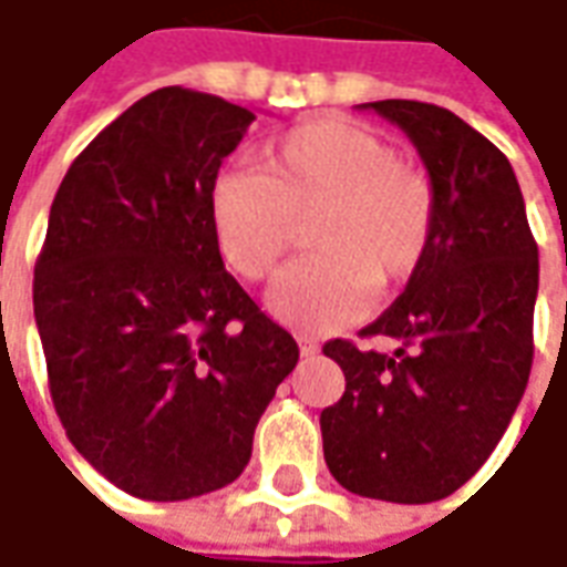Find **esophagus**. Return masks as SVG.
I'll return each instance as SVG.
<instances>
[{"instance_id": "34e87169", "label": "esophagus", "mask_w": 567, "mask_h": 567, "mask_svg": "<svg viewBox=\"0 0 567 567\" xmlns=\"http://www.w3.org/2000/svg\"><path fill=\"white\" fill-rule=\"evenodd\" d=\"M296 343H299V353H302V357H316L318 353V343L312 338H302V334H299Z\"/></svg>"}]
</instances>
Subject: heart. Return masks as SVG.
Listing matches in <instances>:
<instances>
[{"label":"heart","mask_w":567,"mask_h":567,"mask_svg":"<svg viewBox=\"0 0 567 567\" xmlns=\"http://www.w3.org/2000/svg\"><path fill=\"white\" fill-rule=\"evenodd\" d=\"M312 214L316 255L280 274L268 306L299 331H331L360 318L375 287L394 290L423 268L439 198L423 166L379 132L321 116L268 144L265 173H220L207 202L214 243L246 280L271 277L296 220Z\"/></svg>","instance_id":"1"}]
</instances>
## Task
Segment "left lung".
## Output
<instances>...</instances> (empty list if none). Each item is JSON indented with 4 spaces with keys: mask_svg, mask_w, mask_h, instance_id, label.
<instances>
[{
    "mask_svg": "<svg viewBox=\"0 0 567 567\" xmlns=\"http://www.w3.org/2000/svg\"><path fill=\"white\" fill-rule=\"evenodd\" d=\"M403 128L435 186L439 217L423 268L362 338L328 340L343 398L321 410L324 464L343 489L425 505L486 464L534 365L539 251L508 157L445 106L362 103Z\"/></svg>",
    "mask_w": 567,
    "mask_h": 567,
    "instance_id": "obj_1",
    "label": "left lung"
}]
</instances>
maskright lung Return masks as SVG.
<instances>
[{"label": "right lung", "instance_id": "right-lung-1", "mask_svg": "<svg viewBox=\"0 0 567 567\" xmlns=\"http://www.w3.org/2000/svg\"><path fill=\"white\" fill-rule=\"evenodd\" d=\"M255 113L161 87L69 166L33 268V318L69 442L122 492L183 502L229 486L296 340L214 243L207 202Z\"/></svg>", "mask_w": 567, "mask_h": 567}]
</instances>
